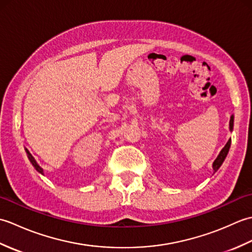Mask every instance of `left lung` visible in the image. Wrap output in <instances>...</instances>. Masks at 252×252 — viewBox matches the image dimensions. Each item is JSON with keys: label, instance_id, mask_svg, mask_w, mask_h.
Listing matches in <instances>:
<instances>
[{"label": "left lung", "instance_id": "1", "mask_svg": "<svg viewBox=\"0 0 252 252\" xmlns=\"http://www.w3.org/2000/svg\"><path fill=\"white\" fill-rule=\"evenodd\" d=\"M233 126H234V116H231V120H229V131H233ZM231 142H232V140L229 138L228 142L225 144V146L222 148V151L220 152V154H219V156L217 157V159L215 160V161H213L212 168H213V171H215V172H217L219 168H220L222 165L224 160H225L227 154H228V151H229V147H231Z\"/></svg>", "mask_w": 252, "mask_h": 252}]
</instances>
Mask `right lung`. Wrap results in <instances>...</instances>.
<instances>
[{
  "label": "right lung",
  "mask_w": 252,
  "mask_h": 252,
  "mask_svg": "<svg viewBox=\"0 0 252 252\" xmlns=\"http://www.w3.org/2000/svg\"><path fill=\"white\" fill-rule=\"evenodd\" d=\"M26 153H27V155H28V158H29V160H30V162H31V163H32V165H33V167L35 168V170L37 171V172L44 175V173H43V169H42V168L40 167V165L36 163L35 159H34L33 157H32V155L29 153V151H28V149H27V148H26Z\"/></svg>",
  "instance_id": "right-lung-1"
}]
</instances>
